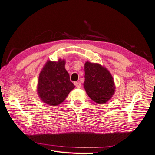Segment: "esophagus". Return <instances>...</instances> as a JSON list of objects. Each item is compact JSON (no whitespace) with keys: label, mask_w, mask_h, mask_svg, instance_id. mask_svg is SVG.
<instances>
[{"label":"esophagus","mask_w":155,"mask_h":155,"mask_svg":"<svg viewBox=\"0 0 155 155\" xmlns=\"http://www.w3.org/2000/svg\"><path fill=\"white\" fill-rule=\"evenodd\" d=\"M75 85L78 88H80L81 87V84L80 82H75Z\"/></svg>","instance_id":"esophagus-1"}]
</instances>
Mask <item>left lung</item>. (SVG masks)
I'll use <instances>...</instances> for the list:
<instances>
[{
    "label": "left lung",
    "mask_w": 155,
    "mask_h": 155,
    "mask_svg": "<svg viewBox=\"0 0 155 155\" xmlns=\"http://www.w3.org/2000/svg\"><path fill=\"white\" fill-rule=\"evenodd\" d=\"M84 88L91 100L104 104L113 96L115 85L110 72L97 63L87 61L85 63Z\"/></svg>",
    "instance_id": "8db88e82"
}]
</instances>
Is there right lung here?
Returning a JSON list of instances; mask_svg holds the SVG:
<instances>
[{"mask_svg":"<svg viewBox=\"0 0 155 155\" xmlns=\"http://www.w3.org/2000/svg\"><path fill=\"white\" fill-rule=\"evenodd\" d=\"M64 66V59L48 60L39 74L37 93L42 101L50 106L61 104L75 88Z\"/></svg>","mask_w":155,"mask_h":155,"instance_id":"1","label":"right lung"}]
</instances>
